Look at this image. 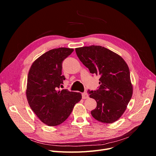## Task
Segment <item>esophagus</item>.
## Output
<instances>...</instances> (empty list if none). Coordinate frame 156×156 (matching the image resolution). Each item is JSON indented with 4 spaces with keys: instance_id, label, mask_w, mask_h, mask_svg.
Masks as SVG:
<instances>
[{
    "instance_id": "1",
    "label": "esophagus",
    "mask_w": 156,
    "mask_h": 156,
    "mask_svg": "<svg viewBox=\"0 0 156 156\" xmlns=\"http://www.w3.org/2000/svg\"><path fill=\"white\" fill-rule=\"evenodd\" d=\"M88 97H89V96H88V95L87 93H86V92L82 93V99H88Z\"/></svg>"
}]
</instances>
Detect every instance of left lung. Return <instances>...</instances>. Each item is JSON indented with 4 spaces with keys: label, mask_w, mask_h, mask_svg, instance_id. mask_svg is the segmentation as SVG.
<instances>
[{
    "label": "left lung",
    "mask_w": 156,
    "mask_h": 156,
    "mask_svg": "<svg viewBox=\"0 0 156 156\" xmlns=\"http://www.w3.org/2000/svg\"><path fill=\"white\" fill-rule=\"evenodd\" d=\"M75 51L90 72L100 76L98 89L88 91L90 97L97 102L92 116L105 123L117 121L125 111L133 94L127 64L121 56L102 46L83 47Z\"/></svg>",
    "instance_id": "1"
}]
</instances>
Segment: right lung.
Instances as JSON below:
<instances>
[{"label":"right lung","instance_id":"add662e5","mask_svg":"<svg viewBox=\"0 0 156 156\" xmlns=\"http://www.w3.org/2000/svg\"><path fill=\"white\" fill-rule=\"evenodd\" d=\"M73 48L61 47L48 51L33 63L28 73L27 97L32 111L48 126L59 125L66 119L81 94L59 90L65 77L62 75L63 61Z\"/></svg>","mask_w":156,"mask_h":156}]
</instances>
